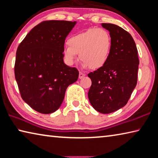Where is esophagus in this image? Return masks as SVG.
<instances>
[{"label":"esophagus","mask_w":158,"mask_h":158,"mask_svg":"<svg viewBox=\"0 0 158 158\" xmlns=\"http://www.w3.org/2000/svg\"><path fill=\"white\" fill-rule=\"evenodd\" d=\"M85 76V74L84 73H82V72L80 71V73H79V78L80 79L82 78V77H83Z\"/></svg>","instance_id":"34e87169"}]
</instances>
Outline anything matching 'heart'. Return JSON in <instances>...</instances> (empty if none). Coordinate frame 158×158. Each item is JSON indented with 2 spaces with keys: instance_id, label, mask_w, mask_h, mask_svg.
Returning a JSON list of instances; mask_svg holds the SVG:
<instances>
[{
  "instance_id": "1",
  "label": "heart",
  "mask_w": 158,
  "mask_h": 158,
  "mask_svg": "<svg viewBox=\"0 0 158 158\" xmlns=\"http://www.w3.org/2000/svg\"><path fill=\"white\" fill-rule=\"evenodd\" d=\"M63 53L69 64H73L80 54L84 67L97 69L103 66L110 54L112 39L103 28H91L72 36L68 40Z\"/></svg>"
}]
</instances>
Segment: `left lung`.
Segmentation results:
<instances>
[{"label": "left lung", "instance_id": "obj_1", "mask_svg": "<svg viewBox=\"0 0 158 158\" xmlns=\"http://www.w3.org/2000/svg\"><path fill=\"white\" fill-rule=\"evenodd\" d=\"M101 26L110 32L111 51L106 64L88 73L92 81L88 98L96 111L109 114L128 103L137 85L139 60L129 32L114 24Z\"/></svg>", "mask_w": 158, "mask_h": 158}]
</instances>
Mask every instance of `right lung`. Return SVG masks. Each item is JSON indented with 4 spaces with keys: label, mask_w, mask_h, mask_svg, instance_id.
I'll list each match as a JSON object with an SVG mask.
<instances>
[{
    "label": "right lung",
    "mask_w": 158,
    "mask_h": 158,
    "mask_svg": "<svg viewBox=\"0 0 158 158\" xmlns=\"http://www.w3.org/2000/svg\"><path fill=\"white\" fill-rule=\"evenodd\" d=\"M76 23L42 21L30 30L17 48L15 75L21 96L41 114L56 111L66 88L78 78V70L63 61L65 39Z\"/></svg>",
    "instance_id": "add662e5"
}]
</instances>
